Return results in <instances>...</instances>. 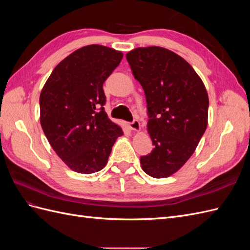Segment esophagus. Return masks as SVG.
I'll return each mask as SVG.
<instances>
[{"instance_id":"34e87169","label":"esophagus","mask_w":250,"mask_h":250,"mask_svg":"<svg viewBox=\"0 0 250 250\" xmlns=\"http://www.w3.org/2000/svg\"><path fill=\"white\" fill-rule=\"evenodd\" d=\"M128 127H129L131 130H134V131H140L141 130V124H140L138 120H133L132 122L128 123Z\"/></svg>"}]
</instances>
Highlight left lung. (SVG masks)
<instances>
[{
  "instance_id": "8db88e82",
  "label": "left lung",
  "mask_w": 250,
  "mask_h": 250,
  "mask_svg": "<svg viewBox=\"0 0 250 250\" xmlns=\"http://www.w3.org/2000/svg\"><path fill=\"white\" fill-rule=\"evenodd\" d=\"M126 58L145 92L154 145L141 157L142 169L151 177H168L192 156L207 129L208 92L191 64L168 49L137 48Z\"/></svg>"
}]
</instances>
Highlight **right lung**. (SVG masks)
<instances>
[{"mask_svg":"<svg viewBox=\"0 0 250 250\" xmlns=\"http://www.w3.org/2000/svg\"><path fill=\"white\" fill-rule=\"evenodd\" d=\"M122 58V52L100 44L82 47L56 65L42 89V130L56 154L75 172L102 170L123 134L103 107V83Z\"/></svg>","mask_w":250,"mask_h":250,"instance_id":"1","label":"right lung"}]
</instances>
